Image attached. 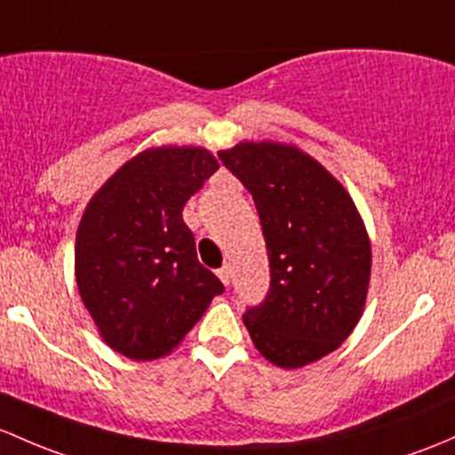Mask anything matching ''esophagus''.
<instances>
[{
    "mask_svg": "<svg viewBox=\"0 0 455 455\" xmlns=\"http://www.w3.org/2000/svg\"><path fill=\"white\" fill-rule=\"evenodd\" d=\"M215 275H218V279L222 281L224 285L231 283V267H228V266H222L218 272H215Z\"/></svg>",
    "mask_w": 455,
    "mask_h": 455,
    "instance_id": "obj_1",
    "label": "esophagus"
}]
</instances>
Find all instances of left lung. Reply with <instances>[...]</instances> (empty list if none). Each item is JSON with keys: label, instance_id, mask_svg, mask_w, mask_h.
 <instances>
[{"label": "left lung", "instance_id": "obj_1", "mask_svg": "<svg viewBox=\"0 0 455 455\" xmlns=\"http://www.w3.org/2000/svg\"><path fill=\"white\" fill-rule=\"evenodd\" d=\"M218 156L252 194L270 259V291L243 314L252 344L279 368L323 360L364 314V220L340 180L299 146L240 141Z\"/></svg>", "mask_w": 455, "mask_h": 455}]
</instances>
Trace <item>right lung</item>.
Segmentation results:
<instances>
[{"label":"right lung","mask_w":455,"mask_h":455,"mask_svg":"<svg viewBox=\"0 0 455 455\" xmlns=\"http://www.w3.org/2000/svg\"><path fill=\"white\" fill-rule=\"evenodd\" d=\"M218 167L207 148H148L91 196L76 233V283L113 351L135 362L170 355L224 291L183 222L185 203Z\"/></svg>","instance_id":"1"}]
</instances>
